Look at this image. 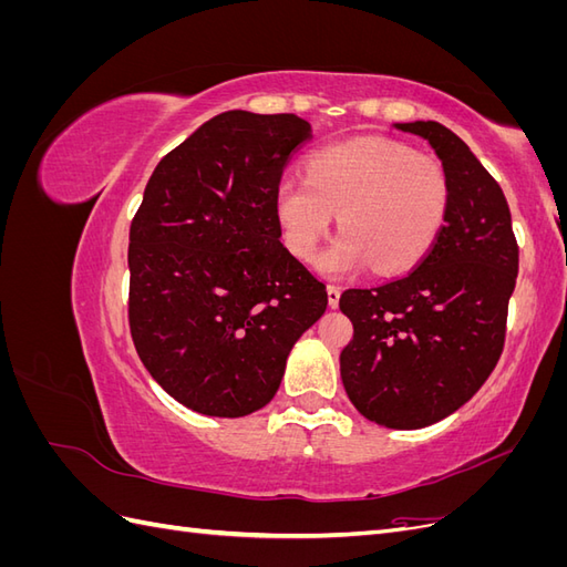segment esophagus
Listing matches in <instances>:
<instances>
[{"mask_svg":"<svg viewBox=\"0 0 567 567\" xmlns=\"http://www.w3.org/2000/svg\"><path fill=\"white\" fill-rule=\"evenodd\" d=\"M326 293H329V307H331V310H336L338 302H340V288L329 286V288H326Z\"/></svg>","mask_w":567,"mask_h":567,"instance_id":"esophagus-1","label":"esophagus"}]
</instances>
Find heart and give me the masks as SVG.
<instances>
[{
    "label": "heart",
    "instance_id": "heart-1",
    "mask_svg": "<svg viewBox=\"0 0 567 567\" xmlns=\"http://www.w3.org/2000/svg\"><path fill=\"white\" fill-rule=\"evenodd\" d=\"M450 200V175L437 158L383 136H359L315 151L307 177H284L274 213L300 262L315 260L338 213L342 234L323 252L321 271L346 277L371 262L379 274H394L433 248Z\"/></svg>",
    "mask_w": 567,
    "mask_h": 567
}]
</instances>
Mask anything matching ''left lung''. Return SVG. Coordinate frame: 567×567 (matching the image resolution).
Instances as JSON below:
<instances>
[{
    "instance_id": "obj_1",
    "label": "left lung",
    "mask_w": 567,
    "mask_h": 567,
    "mask_svg": "<svg viewBox=\"0 0 567 567\" xmlns=\"http://www.w3.org/2000/svg\"><path fill=\"white\" fill-rule=\"evenodd\" d=\"M398 130L435 148L452 184L450 213L409 274L340 296L354 326L340 375L359 414L416 431L466 404L499 362L518 241L502 186L452 130L433 120Z\"/></svg>"
}]
</instances>
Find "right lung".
I'll return each instance as SVG.
<instances>
[{
	"label": "right lung",
	"mask_w": 567,
	"mask_h": 567,
	"mask_svg": "<svg viewBox=\"0 0 567 567\" xmlns=\"http://www.w3.org/2000/svg\"><path fill=\"white\" fill-rule=\"evenodd\" d=\"M310 140L293 113L227 111L146 184L130 227V333L156 383L198 414L269 404L288 352L329 305L274 213L284 169Z\"/></svg>",
	"instance_id": "obj_1"
}]
</instances>
